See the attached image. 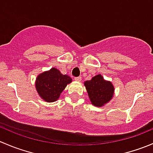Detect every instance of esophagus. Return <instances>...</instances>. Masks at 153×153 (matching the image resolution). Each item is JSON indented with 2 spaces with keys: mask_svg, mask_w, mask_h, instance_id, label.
I'll list each match as a JSON object with an SVG mask.
<instances>
[{
  "mask_svg": "<svg viewBox=\"0 0 153 153\" xmlns=\"http://www.w3.org/2000/svg\"><path fill=\"white\" fill-rule=\"evenodd\" d=\"M75 81H78V82H80L81 81V77H75Z\"/></svg>",
  "mask_w": 153,
  "mask_h": 153,
  "instance_id": "1",
  "label": "esophagus"
}]
</instances>
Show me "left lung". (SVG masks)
<instances>
[{"instance_id":"8db88e82","label":"left lung","mask_w":153,"mask_h":153,"mask_svg":"<svg viewBox=\"0 0 153 153\" xmlns=\"http://www.w3.org/2000/svg\"><path fill=\"white\" fill-rule=\"evenodd\" d=\"M91 104L102 107L112 100L115 94V87L111 81H106L99 74L84 83Z\"/></svg>"}]
</instances>
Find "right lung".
Masks as SVG:
<instances>
[{
    "instance_id": "1",
    "label": "right lung",
    "mask_w": 153,
    "mask_h": 153,
    "mask_svg": "<svg viewBox=\"0 0 153 153\" xmlns=\"http://www.w3.org/2000/svg\"><path fill=\"white\" fill-rule=\"evenodd\" d=\"M72 81L69 75H63L58 69L53 67L37 76L35 88L38 95L44 101L52 103L59 98L61 92Z\"/></svg>"
}]
</instances>
